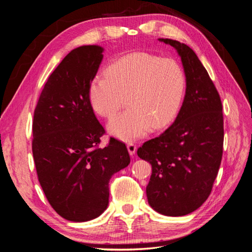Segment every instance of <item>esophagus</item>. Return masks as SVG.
Segmentation results:
<instances>
[{"instance_id": "obj_1", "label": "esophagus", "mask_w": 252, "mask_h": 252, "mask_svg": "<svg viewBox=\"0 0 252 252\" xmlns=\"http://www.w3.org/2000/svg\"><path fill=\"white\" fill-rule=\"evenodd\" d=\"M127 149H128L129 155H130V156H133V155L135 154V151H136V146H135V144H134V143H132V142H129V143L127 144Z\"/></svg>"}]
</instances>
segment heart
<instances>
[{"label":"heart","instance_id":"1","mask_svg":"<svg viewBox=\"0 0 252 252\" xmlns=\"http://www.w3.org/2000/svg\"><path fill=\"white\" fill-rule=\"evenodd\" d=\"M187 88L183 66L174 59L132 52L117 59L88 86L89 102L98 116L112 118L128 101V109L108 123L109 132L124 141L171 125Z\"/></svg>","mask_w":252,"mask_h":252}]
</instances>
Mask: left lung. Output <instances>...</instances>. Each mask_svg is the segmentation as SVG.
<instances>
[{"label": "left lung", "mask_w": 252, "mask_h": 252, "mask_svg": "<svg viewBox=\"0 0 252 252\" xmlns=\"http://www.w3.org/2000/svg\"><path fill=\"white\" fill-rule=\"evenodd\" d=\"M177 49L187 77L186 94L173 124L145 142L138 156L151 164L148 203L164 216L181 217L208 199L223 156L222 102L207 70L186 44L158 39Z\"/></svg>", "instance_id": "obj_1"}]
</instances>
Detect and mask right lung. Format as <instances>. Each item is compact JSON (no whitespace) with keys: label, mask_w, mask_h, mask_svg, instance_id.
I'll list each match as a JSON object with an SVG mask.
<instances>
[{"label":"right lung","mask_w":252,"mask_h":252,"mask_svg":"<svg viewBox=\"0 0 252 252\" xmlns=\"http://www.w3.org/2000/svg\"><path fill=\"white\" fill-rule=\"evenodd\" d=\"M103 48L87 45L63 59L35 106L32 155L51 207L71 222L97 218L108 206L109 181L130 163L126 145L113 138L100 147L105 129L89 102L88 86Z\"/></svg>","instance_id":"1"}]
</instances>
